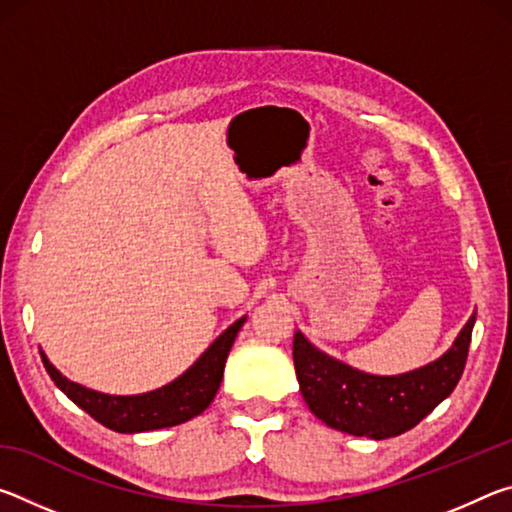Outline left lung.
Wrapping results in <instances>:
<instances>
[{
    "label": "left lung",
    "instance_id": "1",
    "mask_svg": "<svg viewBox=\"0 0 512 512\" xmlns=\"http://www.w3.org/2000/svg\"><path fill=\"white\" fill-rule=\"evenodd\" d=\"M476 314L443 357L404 375H368L320 352L305 334L293 336V363L309 411L327 427L384 440L413 429L452 395L463 375Z\"/></svg>",
    "mask_w": 512,
    "mask_h": 512
}]
</instances>
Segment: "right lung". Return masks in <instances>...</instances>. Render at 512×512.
Returning a JSON list of instances; mask_svg holds the SVG:
<instances>
[{"label": "right lung", "mask_w": 512, "mask_h": 512, "mask_svg": "<svg viewBox=\"0 0 512 512\" xmlns=\"http://www.w3.org/2000/svg\"><path fill=\"white\" fill-rule=\"evenodd\" d=\"M246 316L232 323L225 332L196 359L192 368H187L171 384L158 391L142 395H106L90 391L81 384H74L51 366L47 354L40 350L42 363L54 379V384L63 391L76 406L101 422L103 427L119 433H140L164 427H176L201 415L212 404L219 391L225 359H228L232 343H235Z\"/></svg>", "instance_id": "obj_1"}]
</instances>
